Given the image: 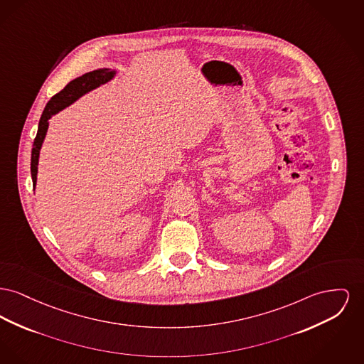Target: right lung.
<instances>
[{
  "label": "right lung",
  "instance_id": "1",
  "mask_svg": "<svg viewBox=\"0 0 364 364\" xmlns=\"http://www.w3.org/2000/svg\"><path fill=\"white\" fill-rule=\"evenodd\" d=\"M118 70H111V68H99L90 73H86L84 75L73 80L68 85L65 86L63 90L56 93L45 106L40 124H38V130L37 136L33 143V150H31V178H33V188L36 190L37 186V173H38V161H40V151L43 149V140L46 136V132L49 128V119L60 112L65 107L71 106L74 102H77L80 97H82L86 93L95 90L99 86L105 85L109 81H112Z\"/></svg>",
  "mask_w": 364,
  "mask_h": 364
}]
</instances>
